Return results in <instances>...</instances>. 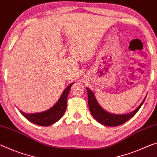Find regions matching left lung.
I'll use <instances>...</instances> for the list:
<instances>
[{"label":"left lung","instance_id":"1","mask_svg":"<svg viewBox=\"0 0 157 157\" xmlns=\"http://www.w3.org/2000/svg\"><path fill=\"white\" fill-rule=\"evenodd\" d=\"M87 92H88V107L91 114L98 122L100 124L104 125V126H120L127 121L133 117L136 114L137 111L140 109L141 106L144 103L145 98L144 99L143 102L139 105V107L133 112L127 114H114L107 112V111L103 109L100 105H99L97 100H96L95 96L92 91L86 88Z\"/></svg>","mask_w":157,"mask_h":157}]
</instances>
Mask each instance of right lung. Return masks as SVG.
Returning a JSON list of instances; mask_svg holds the SVG:
<instances>
[{"label": "right lung", "instance_id": "1", "mask_svg": "<svg viewBox=\"0 0 157 157\" xmlns=\"http://www.w3.org/2000/svg\"><path fill=\"white\" fill-rule=\"evenodd\" d=\"M73 83H71L64 89L57 102L48 110L36 114H26L21 111H20V113L26 119L38 126H48L55 124L61 119L67 109V98Z\"/></svg>", "mask_w": 157, "mask_h": 157}]
</instances>
